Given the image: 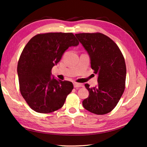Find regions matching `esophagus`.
<instances>
[{"label": "esophagus", "mask_w": 147, "mask_h": 147, "mask_svg": "<svg viewBox=\"0 0 147 147\" xmlns=\"http://www.w3.org/2000/svg\"><path fill=\"white\" fill-rule=\"evenodd\" d=\"M74 88H80V87L83 86V85L78 83H74Z\"/></svg>", "instance_id": "obj_1"}]
</instances>
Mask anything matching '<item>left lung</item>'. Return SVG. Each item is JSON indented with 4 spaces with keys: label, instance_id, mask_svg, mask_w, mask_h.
Here are the masks:
<instances>
[{
    "label": "left lung",
    "instance_id": "1",
    "mask_svg": "<svg viewBox=\"0 0 147 147\" xmlns=\"http://www.w3.org/2000/svg\"><path fill=\"white\" fill-rule=\"evenodd\" d=\"M88 52L94 73L98 74V85L90 88L83 107L92 113L102 115L112 111L125 89L126 67L119 48L113 40L100 33L75 34Z\"/></svg>",
    "mask_w": 147,
    "mask_h": 147
}]
</instances>
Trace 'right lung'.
<instances>
[{"mask_svg": "<svg viewBox=\"0 0 147 147\" xmlns=\"http://www.w3.org/2000/svg\"><path fill=\"white\" fill-rule=\"evenodd\" d=\"M78 44L72 33H47L34 36L24 47L17 71L21 95L33 111L47 114L63 106L73 85L56 80L51 71L69 47Z\"/></svg>", "mask_w": 147, "mask_h": 147, "instance_id": "obj_1", "label": "right lung"}]
</instances>
